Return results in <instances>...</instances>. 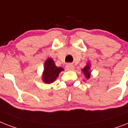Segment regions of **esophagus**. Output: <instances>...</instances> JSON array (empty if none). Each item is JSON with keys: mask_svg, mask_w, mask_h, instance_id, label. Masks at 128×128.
<instances>
[{"mask_svg": "<svg viewBox=\"0 0 128 128\" xmlns=\"http://www.w3.org/2000/svg\"><path fill=\"white\" fill-rule=\"evenodd\" d=\"M66 68L68 70H74V67L72 64H67L66 66Z\"/></svg>", "mask_w": 128, "mask_h": 128, "instance_id": "34e87169", "label": "esophagus"}]
</instances>
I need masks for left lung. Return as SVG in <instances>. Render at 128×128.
Segmentation results:
<instances>
[{
    "instance_id": "1",
    "label": "left lung",
    "mask_w": 128,
    "mask_h": 128,
    "mask_svg": "<svg viewBox=\"0 0 128 128\" xmlns=\"http://www.w3.org/2000/svg\"><path fill=\"white\" fill-rule=\"evenodd\" d=\"M82 71L87 80L90 78L91 72V64H89V62L87 63L86 66H85V68H84V69L82 70Z\"/></svg>"
}]
</instances>
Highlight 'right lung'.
I'll return each instance as SVG.
<instances>
[{"label":"right lung","instance_id":"obj_1","mask_svg":"<svg viewBox=\"0 0 128 128\" xmlns=\"http://www.w3.org/2000/svg\"><path fill=\"white\" fill-rule=\"evenodd\" d=\"M64 70V68L56 66L52 58H48L44 62V70L41 77L42 81L44 84H52L55 82L61 72Z\"/></svg>","mask_w":128,"mask_h":128}]
</instances>
